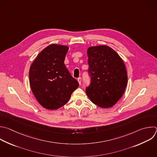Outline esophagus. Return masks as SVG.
Segmentation results:
<instances>
[{
	"label": "esophagus",
	"instance_id": "1",
	"mask_svg": "<svg viewBox=\"0 0 157 157\" xmlns=\"http://www.w3.org/2000/svg\"><path fill=\"white\" fill-rule=\"evenodd\" d=\"M81 78H78V82H79V84H81Z\"/></svg>",
	"mask_w": 157,
	"mask_h": 157
}]
</instances>
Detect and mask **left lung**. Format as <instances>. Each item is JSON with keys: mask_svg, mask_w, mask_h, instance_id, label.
I'll return each mask as SVG.
<instances>
[{"mask_svg": "<svg viewBox=\"0 0 157 157\" xmlns=\"http://www.w3.org/2000/svg\"><path fill=\"white\" fill-rule=\"evenodd\" d=\"M87 56L90 83L86 92L98 107H111L122 97L127 86L125 65L117 52L107 45L89 47Z\"/></svg>", "mask_w": 157, "mask_h": 157, "instance_id": "left-lung-1", "label": "left lung"}]
</instances>
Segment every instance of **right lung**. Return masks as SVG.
<instances>
[{
  "mask_svg": "<svg viewBox=\"0 0 157 157\" xmlns=\"http://www.w3.org/2000/svg\"><path fill=\"white\" fill-rule=\"evenodd\" d=\"M68 50L65 45H50L40 52L30 67L32 92L47 109L56 110L63 106L79 86L64 64Z\"/></svg>",
  "mask_w": 157,
  "mask_h": 157,
  "instance_id": "add662e5",
  "label": "right lung"
}]
</instances>
